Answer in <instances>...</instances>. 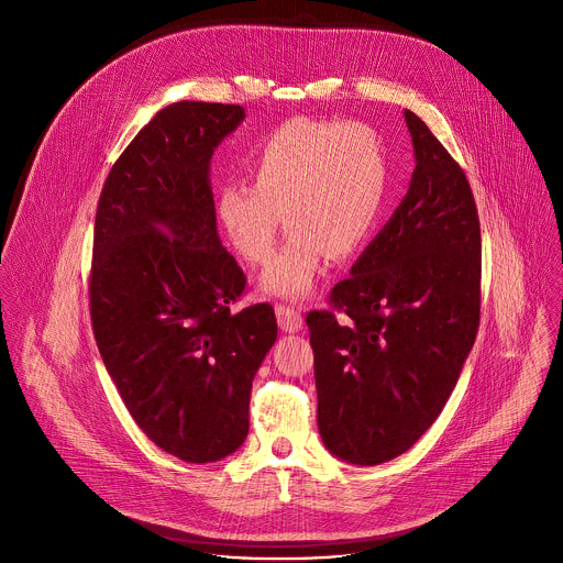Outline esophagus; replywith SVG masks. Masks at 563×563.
Here are the masks:
<instances>
[{"label":"esophagus","mask_w":563,"mask_h":563,"mask_svg":"<svg viewBox=\"0 0 563 563\" xmlns=\"http://www.w3.org/2000/svg\"><path fill=\"white\" fill-rule=\"evenodd\" d=\"M276 318H278V325L283 332H300L302 330V313L298 309H294L291 305H276Z\"/></svg>","instance_id":"obj_1"}]
</instances>
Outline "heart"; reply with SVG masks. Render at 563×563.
Instances as JSON below:
<instances>
[{
  "label": "heart",
  "mask_w": 563,
  "mask_h": 563,
  "mask_svg": "<svg viewBox=\"0 0 563 563\" xmlns=\"http://www.w3.org/2000/svg\"><path fill=\"white\" fill-rule=\"evenodd\" d=\"M243 169L250 183L216 187L213 216L233 256L263 265L274 254L282 213L291 231L261 278L269 296H307L330 256H356L380 222L387 155L369 126L289 120L252 146Z\"/></svg>",
  "instance_id": "b5f03b06"
}]
</instances>
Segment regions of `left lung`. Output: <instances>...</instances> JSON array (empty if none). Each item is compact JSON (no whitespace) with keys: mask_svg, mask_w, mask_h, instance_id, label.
Segmentation results:
<instances>
[{"mask_svg":"<svg viewBox=\"0 0 563 563\" xmlns=\"http://www.w3.org/2000/svg\"><path fill=\"white\" fill-rule=\"evenodd\" d=\"M417 167L406 198L334 285L333 309L307 313L325 448L354 465L408 452L437 421L474 345L481 227L463 169L406 111Z\"/></svg>","mask_w":563,"mask_h":563,"instance_id":"left-lung-1","label":"left lung"}]
</instances>
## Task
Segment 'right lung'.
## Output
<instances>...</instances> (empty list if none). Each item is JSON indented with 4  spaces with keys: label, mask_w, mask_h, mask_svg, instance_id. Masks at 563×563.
Returning <instances> with one entry per match:
<instances>
[{
    "label": "right lung",
    "mask_w": 563,
    "mask_h": 563,
    "mask_svg": "<svg viewBox=\"0 0 563 563\" xmlns=\"http://www.w3.org/2000/svg\"><path fill=\"white\" fill-rule=\"evenodd\" d=\"M245 109L176 102L113 165L96 213L91 323L140 430L187 463L235 452L252 380L276 343L274 307L233 313L245 274L222 247L209 183L216 146Z\"/></svg>",
    "instance_id": "add662e5"
}]
</instances>
